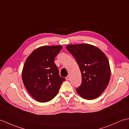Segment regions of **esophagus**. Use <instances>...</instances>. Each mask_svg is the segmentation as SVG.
<instances>
[{"label": "esophagus", "instance_id": "1", "mask_svg": "<svg viewBox=\"0 0 129 129\" xmlns=\"http://www.w3.org/2000/svg\"><path fill=\"white\" fill-rule=\"evenodd\" d=\"M66 80H67V81H68L69 80V76H68L66 77Z\"/></svg>", "mask_w": 129, "mask_h": 129}]
</instances>
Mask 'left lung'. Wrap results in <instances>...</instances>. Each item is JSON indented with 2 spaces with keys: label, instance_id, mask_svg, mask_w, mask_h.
Here are the masks:
<instances>
[{
  "label": "left lung",
  "instance_id": "1",
  "mask_svg": "<svg viewBox=\"0 0 129 129\" xmlns=\"http://www.w3.org/2000/svg\"><path fill=\"white\" fill-rule=\"evenodd\" d=\"M78 64L82 82L76 92L82 98L91 100L105 90L110 78L108 58L102 51L91 44H69L66 47Z\"/></svg>",
  "mask_w": 129,
  "mask_h": 129
}]
</instances>
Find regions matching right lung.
Wrapping results in <instances>:
<instances>
[{"label":"right lung","mask_w":129,"mask_h":129,"mask_svg":"<svg viewBox=\"0 0 129 129\" xmlns=\"http://www.w3.org/2000/svg\"><path fill=\"white\" fill-rule=\"evenodd\" d=\"M61 46L39 47L29 55L24 64L22 79L31 96L39 102H47L55 97L65 80L60 76L54 59Z\"/></svg>","instance_id":"right-lung-1"}]
</instances>
